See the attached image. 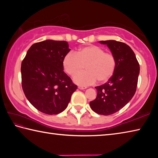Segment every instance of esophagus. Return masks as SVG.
Instances as JSON below:
<instances>
[{"label":"esophagus","instance_id":"1","mask_svg":"<svg viewBox=\"0 0 158 158\" xmlns=\"http://www.w3.org/2000/svg\"><path fill=\"white\" fill-rule=\"evenodd\" d=\"M79 89H81V90H84V89H86V86H84V85H79V86L78 87Z\"/></svg>","mask_w":158,"mask_h":158}]
</instances>
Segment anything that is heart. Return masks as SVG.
<instances>
[{"mask_svg": "<svg viewBox=\"0 0 158 158\" xmlns=\"http://www.w3.org/2000/svg\"><path fill=\"white\" fill-rule=\"evenodd\" d=\"M63 66L65 73L74 76L84 69L87 71L74 76L76 84L89 85L99 82L109 81L116 68V59L113 53L105 52V50L96 45L80 48L77 53L69 52L66 53L63 60Z\"/></svg>", "mask_w": 158, "mask_h": 158, "instance_id": "obj_1", "label": "heart"}]
</instances>
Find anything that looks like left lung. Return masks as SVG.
<instances>
[{
  "label": "left lung",
  "instance_id": "8db88e82",
  "mask_svg": "<svg viewBox=\"0 0 158 158\" xmlns=\"http://www.w3.org/2000/svg\"><path fill=\"white\" fill-rule=\"evenodd\" d=\"M106 44L116 59V68L109 81L96 86L98 95L90 102V108L100 115L113 114L129 102L137 90L140 67L127 44L116 40L100 41Z\"/></svg>",
  "mask_w": 158,
  "mask_h": 158
}]
</instances>
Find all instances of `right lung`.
Returning <instances> with one entry per match:
<instances>
[{"label": "right lung", "mask_w": 158, "mask_h": 158, "mask_svg": "<svg viewBox=\"0 0 158 158\" xmlns=\"http://www.w3.org/2000/svg\"><path fill=\"white\" fill-rule=\"evenodd\" d=\"M69 51L67 42L47 40L32 45L21 63L23 93L42 113L63 111L77 89L63 71V58Z\"/></svg>", "instance_id": "obj_1"}]
</instances>
